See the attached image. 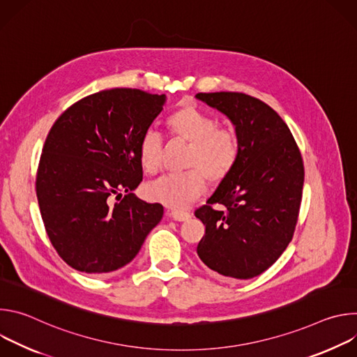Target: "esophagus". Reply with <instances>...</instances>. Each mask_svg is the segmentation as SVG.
I'll list each match as a JSON object with an SVG mask.
<instances>
[{
	"mask_svg": "<svg viewBox=\"0 0 357 357\" xmlns=\"http://www.w3.org/2000/svg\"><path fill=\"white\" fill-rule=\"evenodd\" d=\"M168 216L174 220H178V222H183L186 219L190 218V213L188 212H181V211H172V212H168Z\"/></svg>",
	"mask_w": 357,
	"mask_h": 357,
	"instance_id": "esophagus-1",
	"label": "esophagus"
}]
</instances>
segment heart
Segmentation results:
<instances>
[{
    "label": "heart",
    "mask_w": 357,
    "mask_h": 357,
    "mask_svg": "<svg viewBox=\"0 0 357 357\" xmlns=\"http://www.w3.org/2000/svg\"><path fill=\"white\" fill-rule=\"evenodd\" d=\"M171 132L189 142L185 167L179 174H167L145 185L149 200L174 209H183L200 196L206 179L222 182L230 175L240 157V138L233 127L218 126L215 117L195 106H185L168 119ZM164 141L160 132L148 130L139 142V164L154 174L162 164Z\"/></svg>",
    "instance_id": "b5f03b06"
}]
</instances>
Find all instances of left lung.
Masks as SVG:
<instances>
[{"label":"left lung","instance_id":"left-lung-1","mask_svg":"<svg viewBox=\"0 0 357 357\" xmlns=\"http://www.w3.org/2000/svg\"><path fill=\"white\" fill-rule=\"evenodd\" d=\"M196 97L226 114L240 138L236 167L195 211L206 227L197 256L225 278L257 277L280 259L295 231L305 175L299 148L260 98L236 91Z\"/></svg>","mask_w":357,"mask_h":357}]
</instances>
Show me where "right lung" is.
Segmentation results:
<instances>
[{
    "label": "right lung",
    "mask_w": 357,
    "mask_h": 357,
    "mask_svg": "<svg viewBox=\"0 0 357 357\" xmlns=\"http://www.w3.org/2000/svg\"><path fill=\"white\" fill-rule=\"evenodd\" d=\"M165 96L138 89L89 94L54 123L36 171L47 237L72 268L103 275L127 266L162 219L161 203L132 190L142 181L139 142Z\"/></svg>",
    "instance_id": "obj_1"
}]
</instances>
